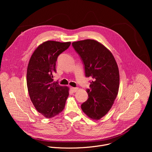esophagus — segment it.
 Wrapping results in <instances>:
<instances>
[{"instance_id":"esophagus-1","label":"esophagus","mask_w":152,"mask_h":152,"mask_svg":"<svg viewBox=\"0 0 152 152\" xmlns=\"http://www.w3.org/2000/svg\"><path fill=\"white\" fill-rule=\"evenodd\" d=\"M78 88H74V87H72L71 88V91L73 92V93H75L76 92L77 90H78Z\"/></svg>"}]
</instances>
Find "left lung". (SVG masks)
I'll return each instance as SVG.
<instances>
[{"label":"left lung","instance_id":"left-lung-1","mask_svg":"<svg viewBox=\"0 0 152 152\" xmlns=\"http://www.w3.org/2000/svg\"><path fill=\"white\" fill-rule=\"evenodd\" d=\"M72 46L80 56L86 77L92 79L88 98L81 104L83 112L93 120H99L109 111L118 94L120 75L113 53L94 39L75 41Z\"/></svg>","mask_w":152,"mask_h":152}]
</instances>
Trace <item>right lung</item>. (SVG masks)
Returning a JSON list of instances; mask_svg holds the SVG:
<instances>
[{
    "label": "right lung",
    "mask_w": 152,
    "mask_h": 152,
    "mask_svg": "<svg viewBox=\"0 0 152 152\" xmlns=\"http://www.w3.org/2000/svg\"><path fill=\"white\" fill-rule=\"evenodd\" d=\"M71 42L47 41L32 53L27 69V86L35 109L47 118H52L64 109L69 88L53 82L58 56L67 49Z\"/></svg>",
    "instance_id": "obj_1"
}]
</instances>
